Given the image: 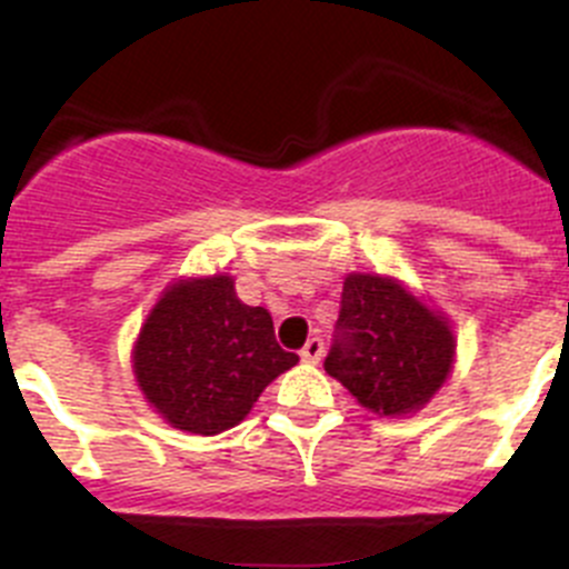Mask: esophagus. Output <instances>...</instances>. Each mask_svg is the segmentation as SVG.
<instances>
[{
  "mask_svg": "<svg viewBox=\"0 0 569 569\" xmlns=\"http://www.w3.org/2000/svg\"><path fill=\"white\" fill-rule=\"evenodd\" d=\"M323 355V340L321 338H310L305 343V349H301V360L305 362H318Z\"/></svg>",
  "mask_w": 569,
  "mask_h": 569,
  "instance_id": "esophagus-1",
  "label": "esophagus"
}]
</instances>
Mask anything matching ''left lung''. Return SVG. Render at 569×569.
<instances>
[{"mask_svg": "<svg viewBox=\"0 0 569 569\" xmlns=\"http://www.w3.org/2000/svg\"><path fill=\"white\" fill-rule=\"evenodd\" d=\"M450 318L382 273H346L338 338L323 369L377 416H413L456 369Z\"/></svg>", "mask_w": 569, "mask_h": 569, "instance_id": "obj_1", "label": "left lung"}]
</instances>
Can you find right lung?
<instances>
[{"mask_svg": "<svg viewBox=\"0 0 569 569\" xmlns=\"http://www.w3.org/2000/svg\"><path fill=\"white\" fill-rule=\"evenodd\" d=\"M144 402L170 427L218 436L251 413L259 393L299 355L276 343L264 307L237 299L234 276H181L144 318L131 351Z\"/></svg>", "mask_w": 569, "mask_h": 569, "instance_id": "add662e5", "label": "right lung"}]
</instances>
